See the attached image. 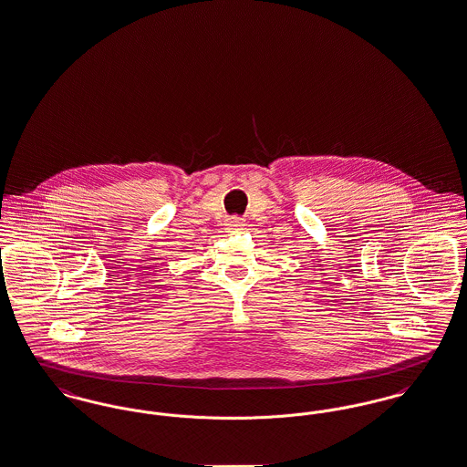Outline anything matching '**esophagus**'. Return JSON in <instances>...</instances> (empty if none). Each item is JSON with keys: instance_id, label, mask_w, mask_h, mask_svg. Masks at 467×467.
<instances>
[{"instance_id": "34e87169", "label": "esophagus", "mask_w": 467, "mask_h": 467, "mask_svg": "<svg viewBox=\"0 0 467 467\" xmlns=\"http://www.w3.org/2000/svg\"><path fill=\"white\" fill-rule=\"evenodd\" d=\"M244 223L242 221H238V219H234V221H231L229 223V227L233 229V231H240V229H244Z\"/></svg>"}]
</instances>
